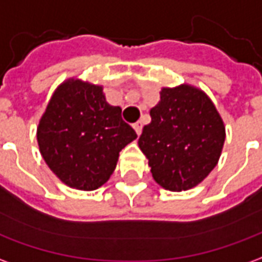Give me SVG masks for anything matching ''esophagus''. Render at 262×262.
<instances>
[{
  "mask_svg": "<svg viewBox=\"0 0 262 262\" xmlns=\"http://www.w3.org/2000/svg\"><path fill=\"white\" fill-rule=\"evenodd\" d=\"M142 127H143V123L139 120V122H136L135 125H133V129L136 130V133L140 136V133H142Z\"/></svg>",
  "mask_w": 262,
  "mask_h": 262,
  "instance_id": "34e87169",
  "label": "esophagus"
}]
</instances>
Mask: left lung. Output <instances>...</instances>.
I'll return each instance as SVG.
<instances>
[{"mask_svg":"<svg viewBox=\"0 0 262 262\" xmlns=\"http://www.w3.org/2000/svg\"><path fill=\"white\" fill-rule=\"evenodd\" d=\"M150 116L137 144L154 181L172 192L199 185L219 163L226 139L212 99L191 84L163 86Z\"/></svg>","mask_w":262,"mask_h":262,"instance_id":"8db88e82","label":"left lung"}]
</instances>
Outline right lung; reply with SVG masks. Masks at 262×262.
Wrapping results in <instances>:
<instances>
[{"instance_id":"1","label":"right lung","mask_w":262,"mask_h":262,"mask_svg":"<svg viewBox=\"0 0 262 262\" xmlns=\"http://www.w3.org/2000/svg\"><path fill=\"white\" fill-rule=\"evenodd\" d=\"M106 101L103 86L80 77L57 85L39 119L36 139L45 163L60 181L94 191L108 181L119 151L137 137Z\"/></svg>"}]
</instances>
